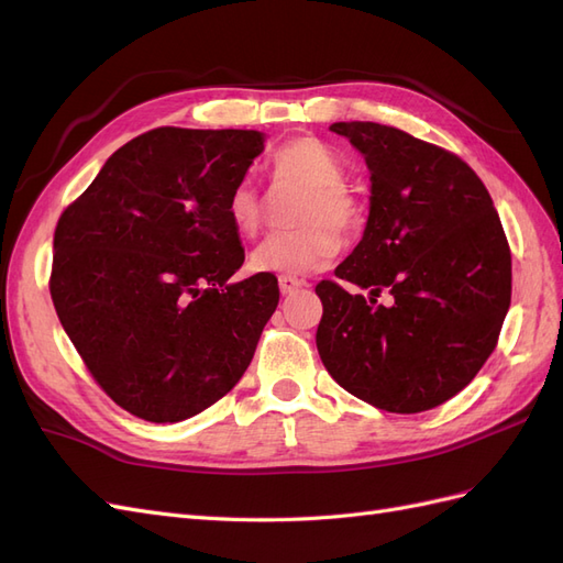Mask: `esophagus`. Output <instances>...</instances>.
<instances>
[{"label":"esophagus","instance_id":"obj_1","mask_svg":"<svg viewBox=\"0 0 563 563\" xmlns=\"http://www.w3.org/2000/svg\"><path fill=\"white\" fill-rule=\"evenodd\" d=\"M302 286H305V282L298 279V277H291V275H282L279 277V291L284 296H291L294 291H298V288H302Z\"/></svg>","mask_w":563,"mask_h":563}]
</instances>
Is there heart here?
<instances>
[{
    "label": "heart",
    "mask_w": 563,
    "mask_h": 563,
    "mask_svg": "<svg viewBox=\"0 0 563 563\" xmlns=\"http://www.w3.org/2000/svg\"><path fill=\"white\" fill-rule=\"evenodd\" d=\"M272 187H305L294 209L298 228L277 232L251 253V267L269 275H308L340 251V232L362 220V201L345 185L347 168L338 152L314 135H300L272 152L267 162ZM228 218L242 236L265 223V201L251 180H240L228 197Z\"/></svg>",
    "instance_id": "obj_1"
}]
</instances>
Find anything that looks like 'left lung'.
I'll list each match as a JSON object with an SVG mask.
<instances>
[{
	"label": "left lung",
	"instance_id": "obj_1",
	"mask_svg": "<svg viewBox=\"0 0 563 563\" xmlns=\"http://www.w3.org/2000/svg\"><path fill=\"white\" fill-rule=\"evenodd\" d=\"M371 172L362 242L323 279L317 350L350 395L389 413L449 401L498 345L512 253L482 178L453 152L376 122H335ZM385 295L388 302L380 301Z\"/></svg>",
	"mask_w": 563,
	"mask_h": 563
}]
</instances>
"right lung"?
Returning a JSON list of instances; mask_svg holds the SVG:
<instances>
[{
	"label": "right lung",
	"instance_id": "add662e5",
	"mask_svg": "<svg viewBox=\"0 0 563 563\" xmlns=\"http://www.w3.org/2000/svg\"><path fill=\"white\" fill-rule=\"evenodd\" d=\"M265 147L244 129L159 126L119 147L67 207L48 291L106 395L135 418L180 422L240 383L279 286L244 263L228 197Z\"/></svg>",
	"mask_w": 563,
	"mask_h": 563
}]
</instances>
